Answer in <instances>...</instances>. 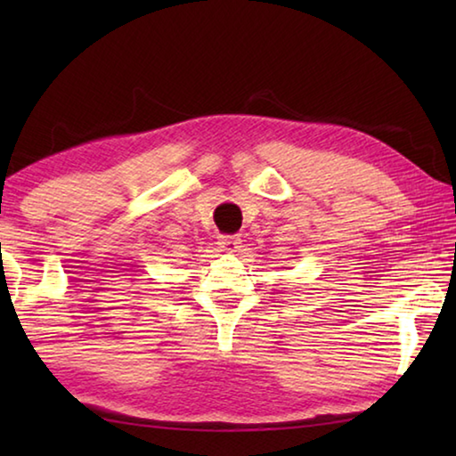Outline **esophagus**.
<instances>
[{
  "mask_svg": "<svg viewBox=\"0 0 456 456\" xmlns=\"http://www.w3.org/2000/svg\"><path fill=\"white\" fill-rule=\"evenodd\" d=\"M239 243H241V239H239L237 235H221L219 237V247L223 251L227 253H233L239 249Z\"/></svg>",
  "mask_w": 456,
  "mask_h": 456,
  "instance_id": "esophagus-1",
  "label": "esophagus"
}]
</instances>
